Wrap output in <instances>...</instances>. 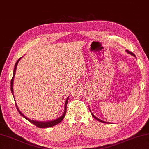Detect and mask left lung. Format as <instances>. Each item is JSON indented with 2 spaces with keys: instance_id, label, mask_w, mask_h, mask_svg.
<instances>
[{
  "instance_id": "obj_1",
  "label": "left lung",
  "mask_w": 149,
  "mask_h": 149,
  "mask_svg": "<svg viewBox=\"0 0 149 149\" xmlns=\"http://www.w3.org/2000/svg\"><path fill=\"white\" fill-rule=\"evenodd\" d=\"M126 52L127 53H128L129 54H130V55H133V56H135V55H134V54L133 53H132V52H130V51H128V50H126ZM90 111H91V115H93V117L94 118H95V119H96L97 120H98L99 122H101V123H107V122H105V121H103V120H100V119H99V118H97V117H95V116H94L93 114V113H92V112H91V111L90 110Z\"/></svg>"
}]
</instances>
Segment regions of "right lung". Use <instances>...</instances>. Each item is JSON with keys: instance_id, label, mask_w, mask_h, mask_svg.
Segmentation results:
<instances>
[{"instance_id": "1", "label": "right lung", "mask_w": 149, "mask_h": 149, "mask_svg": "<svg viewBox=\"0 0 149 149\" xmlns=\"http://www.w3.org/2000/svg\"><path fill=\"white\" fill-rule=\"evenodd\" d=\"M21 59V58H19L17 60V61L15 63V65L14 67V70H13V77L12 78V80H11V91H12V93L13 96V78L15 77V71H16V68H17V64L19 63V61ZM68 98L69 97H68L67 99H66V101L65 102V105H64V111L63 115L61 116V117H59L58 118H56L55 120H51V121H47V122H41V121H36V120H31L28 118L27 117H26L25 115H24L20 111V110L19 109V108L17 106V104H16V102L15 100V106L16 108H17V109L18 111V112L19 113V114L23 116V117L26 118V120H29V122H31V123L34 124L35 126H36L37 127H38L40 128H49V127H52L55 125H56V124H58L59 123H61V122L63 120V118L65 117V115L66 113V106H67V104H68Z\"/></svg>"}]
</instances>
